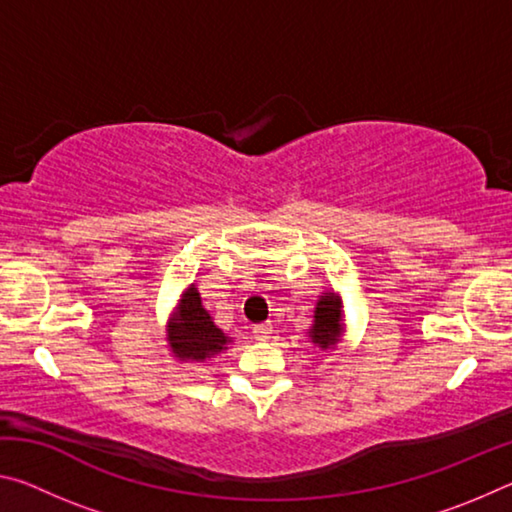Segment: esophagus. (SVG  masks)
<instances>
[{
	"label": "esophagus",
	"mask_w": 512,
	"mask_h": 512,
	"mask_svg": "<svg viewBox=\"0 0 512 512\" xmlns=\"http://www.w3.org/2000/svg\"><path fill=\"white\" fill-rule=\"evenodd\" d=\"M271 334H273L271 325H255L253 327V336L257 341H268V339H271Z\"/></svg>",
	"instance_id": "obj_1"
}]
</instances>
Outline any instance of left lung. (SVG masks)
<instances>
[{"mask_svg": "<svg viewBox=\"0 0 512 512\" xmlns=\"http://www.w3.org/2000/svg\"><path fill=\"white\" fill-rule=\"evenodd\" d=\"M343 334V302L336 293H323L316 302L314 325L309 329V339L320 350L334 348Z\"/></svg>", "mask_w": 512, "mask_h": 512, "instance_id": "8db88e82", "label": "left lung"}]
</instances>
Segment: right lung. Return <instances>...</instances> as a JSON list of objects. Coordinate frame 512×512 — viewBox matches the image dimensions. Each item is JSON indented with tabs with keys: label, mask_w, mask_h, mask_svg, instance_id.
<instances>
[{
	"label": "right lung",
	"mask_w": 512,
	"mask_h": 512,
	"mask_svg": "<svg viewBox=\"0 0 512 512\" xmlns=\"http://www.w3.org/2000/svg\"><path fill=\"white\" fill-rule=\"evenodd\" d=\"M167 341L173 357L180 361H207L228 350L230 336L214 325L212 316L201 302L196 284L180 298L173 318L167 325Z\"/></svg>",
	"instance_id": "obj_1"
}]
</instances>
